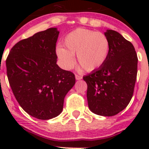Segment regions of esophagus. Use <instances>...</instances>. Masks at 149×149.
<instances>
[{
	"label": "esophagus",
	"mask_w": 149,
	"mask_h": 149,
	"mask_svg": "<svg viewBox=\"0 0 149 149\" xmlns=\"http://www.w3.org/2000/svg\"><path fill=\"white\" fill-rule=\"evenodd\" d=\"M75 78L76 80L79 81V80H81L83 78V77L81 75H79V74H75Z\"/></svg>",
	"instance_id": "esophagus-1"
}]
</instances>
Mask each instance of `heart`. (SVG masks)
<instances>
[{
    "label": "heart",
    "instance_id": "heart-1",
    "mask_svg": "<svg viewBox=\"0 0 149 149\" xmlns=\"http://www.w3.org/2000/svg\"><path fill=\"white\" fill-rule=\"evenodd\" d=\"M65 48L58 46L56 55L66 69L77 63L86 72H93L101 68L106 62L110 52V41L102 33L84 28H78L67 34L64 38Z\"/></svg>",
    "mask_w": 149,
    "mask_h": 149
}]
</instances>
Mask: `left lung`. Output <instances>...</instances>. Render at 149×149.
I'll return each instance as SVG.
<instances>
[{"instance_id": "obj_1", "label": "left lung", "mask_w": 149, "mask_h": 149, "mask_svg": "<svg viewBox=\"0 0 149 149\" xmlns=\"http://www.w3.org/2000/svg\"><path fill=\"white\" fill-rule=\"evenodd\" d=\"M104 35L110 41V52L101 68L83 77L87 84L90 110L103 116H115L128 105L134 94L138 58L131 42L115 30Z\"/></svg>"}]
</instances>
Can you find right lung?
<instances>
[{
  "mask_svg": "<svg viewBox=\"0 0 149 149\" xmlns=\"http://www.w3.org/2000/svg\"><path fill=\"white\" fill-rule=\"evenodd\" d=\"M60 32L47 29L17 42L6 60L13 93L29 115L48 120L61 113L65 95L75 84L72 72L56 64Z\"/></svg>",
  "mask_w": 149,
  "mask_h": 149,
  "instance_id": "add662e5",
  "label": "right lung"
}]
</instances>
